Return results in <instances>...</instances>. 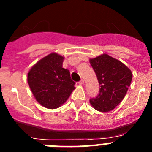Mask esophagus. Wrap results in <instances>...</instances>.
Here are the masks:
<instances>
[{"mask_svg":"<svg viewBox=\"0 0 152 152\" xmlns=\"http://www.w3.org/2000/svg\"><path fill=\"white\" fill-rule=\"evenodd\" d=\"M78 84H80V85H83V84H84V80H83V79H81V80H80V81L78 82Z\"/></svg>","mask_w":152,"mask_h":152,"instance_id":"esophagus-1","label":"esophagus"}]
</instances>
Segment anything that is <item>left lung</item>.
Segmentation results:
<instances>
[{
    "instance_id": "1",
    "label": "left lung",
    "mask_w": 152,
    "mask_h": 152,
    "mask_svg": "<svg viewBox=\"0 0 152 152\" xmlns=\"http://www.w3.org/2000/svg\"><path fill=\"white\" fill-rule=\"evenodd\" d=\"M90 63L100 84L99 94L90 103L100 112L113 110L126 94L132 74L123 62L107 54L91 58Z\"/></svg>"
}]
</instances>
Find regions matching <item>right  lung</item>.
<instances>
[{
    "label": "right lung",
    "mask_w": 152,
    "mask_h": 152,
    "mask_svg": "<svg viewBox=\"0 0 152 152\" xmlns=\"http://www.w3.org/2000/svg\"><path fill=\"white\" fill-rule=\"evenodd\" d=\"M64 57L51 53L32 67L27 81L36 100L48 109H56L68 100L75 82L62 68Z\"/></svg>",
    "instance_id": "right-lung-1"
}]
</instances>
